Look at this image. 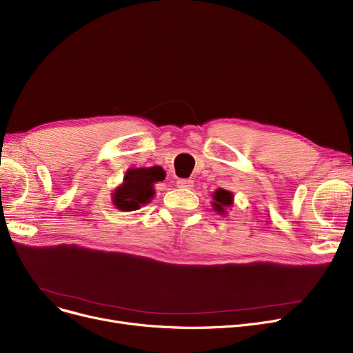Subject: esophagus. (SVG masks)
<instances>
[{
    "label": "esophagus",
    "mask_w": 353,
    "mask_h": 353,
    "mask_svg": "<svg viewBox=\"0 0 353 353\" xmlns=\"http://www.w3.org/2000/svg\"><path fill=\"white\" fill-rule=\"evenodd\" d=\"M177 186L184 188V189H192L193 181L190 179H177Z\"/></svg>",
    "instance_id": "1"
}]
</instances>
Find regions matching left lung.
I'll list each match as a JSON object with an SVG mask.
<instances>
[{"label":"left lung","mask_w":353,"mask_h":353,"mask_svg":"<svg viewBox=\"0 0 353 353\" xmlns=\"http://www.w3.org/2000/svg\"><path fill=\"white\" fill-rule=\"evenodd\" d=\"M213 199H214L213 208L219 213H223L225 208L232 206V203H233V194L230 192H228V190H223V189L216 190L214 194H213Z\"/></svg>","instance_id":"obj_1"}]
</instances>
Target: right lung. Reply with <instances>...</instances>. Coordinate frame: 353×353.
Listing matches in <instances>:
<instances>
[{
  "label": "right lung",
  "mask_w": 353,
  "mask_h": 353,
  "mask_svg": "<svg viewBox=\"0 0 353 353\" xmlns=\"http://www.w3.org/2000/svg\"><path fill=\"white\" fill-rule=\"evenodd\" d=\"M161 180H164V170L159 165L128 170L123 186L113 196L116 208L123 212L140 209V206L145 205L154 196L153 184Z\"/></svg>",
  "instance_id": "obj_1"
}]
</instances>
